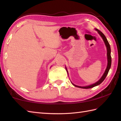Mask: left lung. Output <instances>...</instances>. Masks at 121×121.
<instances>
[{"mask_svg": "<svg viewBox=\"0 0 121 121\" xmlns=\"http://www.w3.org/2000/svg\"><path fill=\"white\" fill-rule=\"evenodd\" d=\"M95 30L97 31V32L98 33V34L100 35V36H101L102 38V39H103L104 42V44L106 46V48H107V59H108V65H107V68L106 69V70L104 71V73L103 75L102 76V77L98 81H97L96 83L93 84H91V85H90L88 86H78V85H76L73 84L71 82V83L74 86H75L76 87H78V88H84V89H88V88H92V87H95L96 86L99 85L100 84H101L102 82H103L104 79L106 78V76L107 75V74H108L109 72V71L110 70V68H111V48H110V46L109 43L108 42V41L107 40V38L102 33L101 31H100L99 30H98L97 29H95ZM66 69V70L67 71V73L68 74V71L67 70V69L65 67Z\"/></svg>", "mask_w": 121, "mask_h": 121, "instance_id": "left-lung-1", "label": "left lung"}]
</instances>
